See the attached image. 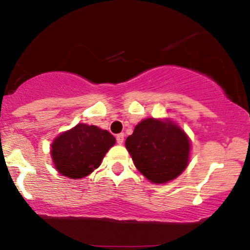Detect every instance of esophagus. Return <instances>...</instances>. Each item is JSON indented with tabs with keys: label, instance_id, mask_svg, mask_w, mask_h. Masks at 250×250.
Here are the masks:
<instances>
[{
	"label": "esophagus",
	"instance_id": "34e87169",
	"mask_svg": "<svg viewBox=\"0 0 250 250\" xmlns=\"http://www.w3.org/2000/svg\"><path fill=\"white\" fill-rule=\"evenodd\" d=\"M123 141H125V134L121 133V134L116 135V142L119 143V145H122Z\"/></svg>",
	"mask_w": 250,
	"mask_h": 250
}]
</instances>
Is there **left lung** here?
I'll use <instances>...</instances> for the list:
<instances>
[{
    "label": "left lung",
    "mask_w": 250,
    "mask_h": 250,
    "mask_svg": "<svg viewBox=\"0 0 250 250\" xmlns=\"http://www.w3.org/2000/svg\"><path fill=\"white\" fill-rule=\"evenodd\" d=\"M135 167L154 183L176 179L189 160V140L171 121L143 120L125 140Z\"/></svg>",
    "instance_id": "obj_1"
}]
</instances>
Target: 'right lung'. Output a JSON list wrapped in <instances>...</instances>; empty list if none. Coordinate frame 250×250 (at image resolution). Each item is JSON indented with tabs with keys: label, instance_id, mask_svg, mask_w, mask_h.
I'll return each mask as SVG.
<instances>
[{
	"label": "right lung",
	"instance_id": "right-lung-1",
	"mask_svg": "<svg viewBox=\"0 0 250 250\" xmlns=\"http://www.w3.org/2000/svg\"><path fill=\"white\" fill-rule=\"evenodd\" d=\"M115 137L96 125L79 123L62 133L51 145V157L57 170L70 179H82L99 168Z\"/></svg>",
	"mask_w": 250,
	"mask_h": 250
}]
</instances>
